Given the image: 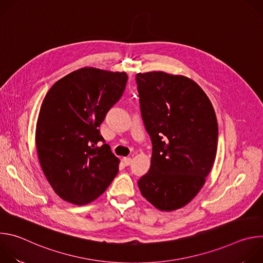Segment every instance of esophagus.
<instances>
[{
    "label": "esophagus",
    "mask_w": 263,
    "mask_h": 263,
    "mask_svg": "<svg viewBox=\"0 0 263 263\" xmlns=\"http://www.w3.org/2000/svg\"><path fill=\"white\" fill-rule=\"evenodd\" d=\"M123 161L126 165H130L132 163V158L131 157H124L123 158Z\"/></svg>",
    "instance_id": "obj_1"
}]
</instances>
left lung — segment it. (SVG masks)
I'll list each match as a JSON object with an SVG mask.
<instances>
[{
    "mask_svg": "<svg viewBox=\"0 0 263 263\" xmlns=\"http://www.w3.org/2000/svg\"><path fill=\"white\" fill-rule=\"evenodd\" d=\"M141 117L153 151L138 180L143 198L161 211L189 204L210 173L217 147V121L204 90L192 79L164 71L136 74Z\"/></svg>",
    "mask_w": 263,
    "mask_h": 263,
    "instance_id": "8db88e82",
    "label": "left lung"
}]
</instances>
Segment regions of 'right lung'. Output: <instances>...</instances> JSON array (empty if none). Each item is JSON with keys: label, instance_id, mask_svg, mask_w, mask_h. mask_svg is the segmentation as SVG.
Returning a JSON list of instances; mask_svg holds the SVG:
<instances>
[{"label": "right lung", "instance_id": "1", "mask_svg": "<svg viewBox=\"0 0 263 263\" xmlns=\"http://www.w3.org/2000/svg\"><path fill=\"white\" fill-rule=\"evenodd\" d=\"M125 71L82 67L58 80L46 95L35 141L43 172L62 200L85 205L98 199L119 172L99 127L122 97Z\"/></svg>", "mask_w": 263, "mask_h": 263}]
</instances>
